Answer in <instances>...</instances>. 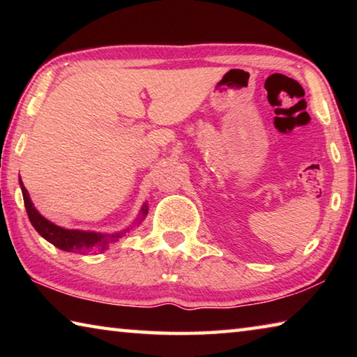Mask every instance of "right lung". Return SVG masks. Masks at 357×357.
Instances as JSON below:
<instances>
[{"label": "right lung", "instance_id": "add662e5", "mask_svg": "<svg viewBox=\"0 0 357 357\" xmlns=\"http://www.w3.org/2000/svg\"><path fill=\"white\" fill-rule=\"evenodd\" d=\"M22 193H23V202H25V208L28 213V219L31 222V225L36 228L42 238L47 239L48 243H52L58 249L64 252H78V253H88V252H104L108 244L116 243V241L123 236L126 231L113 233V234H102L94 231H82V229H66L55 225L50 220H47L45 217H42L38 209L34 208V204L29 198V193L25 189V185L20 181ZM148 214V204L144 203L140 211V217L137 219V223H140Z\"/></svg>", "mask_w": 357, "mask_h": 357}]
</instances>
